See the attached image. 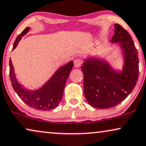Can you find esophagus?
<instances>
[{"label":"esophagus","mask_w":146,"mask_h":146,"mask_svg":"<svg viewBox=\"0 0 146 146\" xmlns=\"http://www.w3.org/2000/svg\"><path fill=\"white\" fill-rule=\"evenodd\" d=\"M82 63V61L80 58H76L74 60V66L76 68H79V67L81 66Z\"/></svg>","instance_id":"34e87169"}]
</instances>
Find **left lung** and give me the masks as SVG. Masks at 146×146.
<instances>
[{
    "instance_id": "left-lung-1",
    "label": "left lung",
    "mask_w": 146,
    "mask_h": 146,
    "mask_svg": "<svg viewBox=\"0 0 146 146\" xmlns=\"http://www.w3.org/2000/svg\"><path fill=\"white\" fill-rule=\"evenodd\" d=\"M111 43H119L121 47L122 70H116L105 60L96 57L85 59L81 66L86 99L97 109L111 108L119 104L132 92L138 81V51L132 37L120 25L115 24Z\"/></svg>"
}]
</instances>
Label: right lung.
Instances as JSON below:
<instances>
[{"label":"right lung","instance_id":"right-lung-1","mask_svg":"<svg viewBox=\"0 0 146 146\" xmlns=\"http://www.w3.org/2000/svg\"><path fill=\"white\" fill-rule=\"evenodd\" d=\"M29 29L27 27L17 37L12 50L17 47L22 37L27 34ZM9 66L12 88L20 99L29 107L41 111H48L55 109L62 100L66 80L72 70L74 63L72 61H70L60 66L45 84L34 90H27L18 83L11 59H10Z\"/></svg>","mask_w":146,"mask_h":146}]
</instances>
